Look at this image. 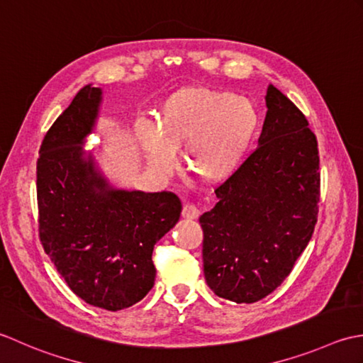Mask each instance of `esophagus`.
<instances>
[{
    "label": "esophagus",
    "mask_w": 363,
    "mask_h": 363,
    "mask_svg": "<svg viewBox=\"0 0 363 363\" xmlns=\"http://www.w3.org/2000/svg\"><path fill=\"white\" fill-rule=\"evenodd\" d=\"M182 216L184 219H197L199 216H201V210H199L196 205L186 203V205L183 206V210H182Z\"/></svg>",
    "instance_id": "34e87169"
}]
</instances>
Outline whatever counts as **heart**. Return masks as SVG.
Here are the masks:
<instances>
[{"mask_svg":"<svg viewBox=\"0 0 363 363\" xmlns=\"http://www.w3.org/2000/svg\"><path fill=\"white\" fill-rule=\"evenodd\" d=\"M258 127L252 101L218 89L192 86L167 97L157 128L136 125V136L150 167L171 175L175 152L184 150L188 169L206 182L227 179L246 155Z\"/></svg>","mask_w":363,"mask_h":363,"instance_id":"1","label":"heart"}]
</instances>
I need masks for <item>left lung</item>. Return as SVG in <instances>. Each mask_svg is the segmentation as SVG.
Masks as SVG:
<instances>
[{
  "label": "left lung",
  "instance_id": "1",
  "mask_svg": "<svg viewBox=\"0 0 363 363\" xmlns=\"http://www.w3.org/2000/svg\"><path fill=\"white\" fill-rule=\"evenodd\" d=\"M266 106L258 145L199 218L206 284L238 304L266 298L290 276L313 235L321 196L318 143L306 116L272 84Z\"/></svg>",
  "mask_w": 363,
  "mask_h": 363
}]
</instances>
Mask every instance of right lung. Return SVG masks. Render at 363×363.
Segmentation results:
<instances>
[{
  "label": "right lung",
  "mask_w": 363,
  "mask_h": 363,
  "mask_svg": "<svg viewBox=\"0 0 363 363\" xmlns=\"http://www.w3.org/2000/svg\"><path fill=\"white\" fill-rule=\"evenodd\" d=\"M100 100L99 87L84 86L42 140L39 238L78 298L117 312L152 290L153 246L180 219L182 202L171 191L113 189L83 158Z\"/></svg>",
  "instance_id": "1"
}]
</instances>
